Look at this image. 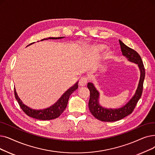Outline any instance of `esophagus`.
<instances>
[{
	"instance_id": "1",
	"label": "esophagus",
	"mask_w": 155,
	"mask_h": 155,
	"mask_svg": "<svg viewBox=\"0 0 155 155\" xmlns=\"http://www.w3.org/2000/svg\"><path fill=\"white\" fill-rule=\"evenodd\" d=\"M87 81H88V78L87 77H82L80 79V81H79V85L80 86H85L87 83Z\"/></svg>"
}]
</instances>
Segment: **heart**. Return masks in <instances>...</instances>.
I'll return each instance as SVG.
<instances>
[{"instance_id": "1", "label": "heart", "mask_w": 155, "mask_h": 155, "mask_svg": "<svg viewBox=\"0 0 155 155\" xmlns=\"http://www.w3.org/2000/svg\"><path fill=\"white\" fill-rule=\"evenodd\" d=\"M104 48H105V46L103 44H100V45H98L96 46V49L98 51H103Z\"/></svg>"}]
</instances>
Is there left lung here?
Listing matches in <instances>:
<instances>
[{
    "label": "left lung",
    "mask_w": 155,
    "mask_h": 155,
    "mask_svg": "<svg viewBox=\"0 0 155 155\" xmlns=\"http://www.w3.org/2000/svg\"><path fill=\"white\" fill-rule=\"evenodd\" d=\"M119 42L122 54L125 56L129 61L138 65L140 72V79L137 89L134 96L125 105L118 109H107L101 106L99 103V92L92 83H88L87 87L90 91V99L89 101V110L94 117L103 122H115L130 115L135 108L143 93L145 69L142 59L136 51L129 48L120 40H119Z\"/></svg>",
    "instance_id": "left-lung-1"
}]
</instances>
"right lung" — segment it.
<instances>
[{
  "mask_svg": "<svg viewBox=\"0 0 155 155\" xmlns=\"http://www.w3.org/2000/svg\"><path fill=\"white\" fill-rule=\"evenodd\" d=\"M64 37H49L48 38H44L41 40H48V39H60V38H63ZM33 43L35 42H33L27 46H29L30 45ZM78 82H77L73 86L71 87L69 89L67 90L63 94L62 96L58 99V101L56 103L54 104L52 106L48 107V108H45L44 110H33L28 107L27 106H26L25 104H24L21 101V99L19 98L15 88V96L19 106L21 107L22 110L28 116L32 117L33 118L41 120H52L59 117L60 115H61V114L64 111V110L66 109V107L67 106V104H68V99L70 95L74 91H76L78 89Z\"/></svg>",
  "mask_w": 155,
  "mask_h": 155,
  "instance_id": "obj_1",
  "label": "right lung"
}]
</instances>
